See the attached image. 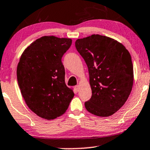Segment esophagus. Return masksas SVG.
<instances>
[{
  "label": "esophagus",
  "mask_w": 150,
  "mask_h": 150,
  "mask_svg": "<svg viewBox=\"0 0 150 150\" xmlns=\"http://www.w3.org/2000/svg\"><path fill=\"white\" fill-rule=\"evenodd\" d=\"M74 88H75V91L76 92H78L79 91V87L78 85H76V86H75V87H74Z\"/></svg>",
  "instance_id": "34e87169"
}]
</instances>
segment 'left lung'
Here are the masks:
<instances>
[{
    "label": "left lung",
    "mask_w": 150,
    "mask_h": 150,
    "mask_svg": "<svg viewBox=\"0 0 150 150\" xmlns=\"http://www.w3.org/2000/svg\"><path fill=\"white\" fill-rule=\"evenodd\" d=\"M75 48L88 69L92 96L85 102L86 110L100 117L113 115L125 103L133 86L129 52L122 43L100 35L78 39Z\"/></svg>",
    "instance_id": "1"
}]
</instances>
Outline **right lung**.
Masks as SVG:
<instances>
[{
    "instance_id": "obj_1",
    "label": "right lung",
    "mask_w": 150,
    "mask_h": 150,
    "mask_svg": "<svg viewBox=\"0 0 150 150\" xmlns=\"http://www.w3.org/2000/svg\"><path fill=\"white\" fill-rule=\"evenodd\" d=\"M72 39L44 36L32 43L21 56L17 80L26 105L38 116L52 120L63 115L74 97L65 83L62 58Z\"/></svg>"
}]
</instances>
